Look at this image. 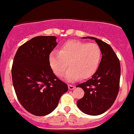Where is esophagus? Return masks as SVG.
Masks as SVG:
<instances>
[{"instance_id":"1","label":"esophagus","mask_w":134,"mask_h":134,"mask_svg":"<svg viewBox=\"0 0 134 134\" xmlns=\"http://www.w3.org/2000/svg\"><path fill=\"white\" fill-rule=\"evenodd\" d=\"M68 87H69V90H74L75 87H76V86L73 85H68Z\"/></svg>"}]
</instances>
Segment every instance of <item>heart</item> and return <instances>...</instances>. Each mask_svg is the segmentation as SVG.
<instances>
[{
	"instance_id": "heart-1",
	"label": "heart",
	"mask_w": 134,
	"mask_h": 134,
	"mask_svg": "<svg viewBox=\"0 0 134 134\" xmlns=\"http://www.w3.org/2000/svg\"><path fill=\"white\" fill-rule=\"evenodd\" d=\"M102 52L96 43L70 41L61 47L59 52L53 51L49 56L51 69L57 76H61L68 67L65 79L73 82L80 78L92 76L97 70Z\"/></svg>"
}]
</instances>
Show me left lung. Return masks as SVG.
I'll return each mask as SVG.
<instances>
[{
    "label": "left lung",
    "mask_w": 134,
    "mask_h": 134,
    "mask_svg": "<svg viewBox=\"0 0 134 134\" xmlns=\"http://www.w3.org/2000/svg\"><path fill=\"white\" fill-rule=\"evenodd\" d=\"M83 38L95 40L103 56L92 78L76 86L85 92L84 96L77 101V106L85 114L98 116L108 110L117 97L120 87V64L109 44L94 37Z\"/></svg>",
    "instance_id": "obj_1"
}]
</instances>
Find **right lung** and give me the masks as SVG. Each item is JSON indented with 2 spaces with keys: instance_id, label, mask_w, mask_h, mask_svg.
Masks as SVG:
<instances>
[{
  "instance_id": "add662e5",
  "label": "right lung",
  "mask_w": 134,
  "mask_h": 134,
  "mask_svg": "<svg viewBox=\"0 0 134 134\" xmlns=\"http://www.w3.org/2000/svg\"><path fill=\"white\" fill-rule=\"evenodd\" d=\"M57 45L56 36L34 37L18 49L14 56L12 76L18 100L33 115L52 112L67 92V85L51 69L50 53Z\"/></svg>"
}]
</instances>
